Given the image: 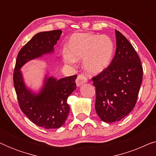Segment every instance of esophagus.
<instances>
[{
  "label": "esophagus",
  "mask_w": 156,
  "mask_h": 156,
  "mask_svg": "<svg viewBox=\"0 0 156 156\" xmlns=\"http://www.w3.org/2000/svg\"><path fill=\"white\" fill-rule=\"evenodd\" d=\"M87 82V78L85 76L84 74H80L78 75L77 78L76 80V84L77 87H80L81 85L84 83H86Z\"/></svg>",
  "instance_id": "esophagus-1"
}]
</instances>
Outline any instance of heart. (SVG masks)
<instances>
[{"label":"heart","mask_w":156,"mask_h":156,"mask_svg":"<svg viewBox=\"0 0 156 156\" xmlns=\"http://www.w3.org/2000/svg\"><path fill=\"white\" fill-rule=\"evenodd\" d=\"M114 46L110 37L90 33H76L70 37L63 60L72 65L83 59V65L90 74H97L109 65Z\"/></svg>","instance_id":"obj_1"}]
</instances>
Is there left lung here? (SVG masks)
Masks as SVG:
<instances>
[{
  "instance_id": "8db88e82",
  "label": "left lung",
  "mask_w": 156,
  "mask_h": 156,
  "mask_svg": "<svg viewBox=\"0 0 156 156\" xmlns=\"http://www.w3.org/2000/svg\"><path fill=\"white\" fill-rule=\"evenodd\" d=\"M116 49L112 62L92 78L96 88V112L106 123L118 121L136 105L143 80V67L135 49L115 30Z\"/></svg>"
}]
</instances>
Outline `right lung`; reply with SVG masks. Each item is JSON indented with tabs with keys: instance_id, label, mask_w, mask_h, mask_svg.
<instances>
[{
	"instance_id": "right-lung-1",
	"label": "right lung",
	"mask_w": 156,
	"mask_h": 156,
	"mask_svg": "<svg viewBox=\"0 0 156 156\" xmlns=\"http://www.w3.org/2000/svg\"><path fill=\"white\" fill-rule=\"evenodd\" d=\"M62 30L41 32L23 46L17 57L13 73V83L19 106L26 116L38 126L58 129L65 124L69 112L67 98L76 89V76L56 80L45 76L44 85L35 94L25 86L20 68L30 60L54 52Z\"/></svg>"
}]
</instances>
